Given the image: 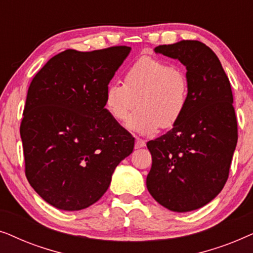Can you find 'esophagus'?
<instances>
[{
	"instance_id": "1",
	"label": "esophagus",
	"mask_w": 253,
	"mask_h": 253,
	"mask_svg": "<svg viewBox=\"0 0 253 253\" xmlns=\"http://www.w3.org/2000/svg\"><path fill=\"white\" fill-rule=\"evenodd\" d=\"M146 146V143L143 139H136V144H134V147L136 148H143Z\"/></svg>"
}]
</instances>
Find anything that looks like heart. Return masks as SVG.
Listing matches in <instances>:
<instances>
[{"label": "heart", "instance_id": "1", "mask_svg": "<svg viewBox=\"0 0 253 253\" xmlns=\"http://www.w3.org/2000/svg\"><path fill=\"white\" fill-rule=\"evenodd\" d=\"M137 99L138 109L126 121L127 129L141 134L169 129L181 120L189 101L184 72L161 58L143 56L130 65L124 83L112 82L105 89V106L116 121H124Z\"/></svg>", "mask_w": 253, "mask_h": 253}]
</instances>
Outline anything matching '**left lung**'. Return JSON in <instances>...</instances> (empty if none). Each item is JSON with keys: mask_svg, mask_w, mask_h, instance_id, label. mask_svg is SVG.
Wrapping results in <instances>:
<instances>
[{"mask_svg": "<svg viewBox=\"0 0 253 253\" xmlns=\"http://www.w3.org/2000/svg\"><path fill=\"white\" fill-rule=\"evenodd\" d=\"M186 68L189 101L181 120L150 140L151 196L166 209L184 213L213 200L226 184L237 144L233 93L215 53L197 40L154 48Z\"/></svg>", "mask_w": 253, "mask_h": 253, "instance_id": "left-lung-1", "label": "left lung"}]
</instances>
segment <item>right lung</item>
<instances>
[{
  "instance_id": "right-lung-1",
  "label": "right lung",
  "mask_w": 253,
  "mask_h": 253,
  "mask_svg": "<svg viewBox=\"0 0 253 253\" xmlns=\"http://www.w3.org/2000/svg\"><path fill=\"white\" fill-rule=\"evenodd\" d=\"M126 46L67 49L31 83L20 124L25 174L51 206L79 211L107 191L134 138L105 108V89L130 54Z\"/></svg>"
}]
</instances>
